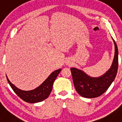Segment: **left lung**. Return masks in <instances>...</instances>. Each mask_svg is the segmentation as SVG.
I'll return each mask as SVG.
<instances>
[{"label": "left lung", "instance_id": "1", "mask_svg": "<svg viewBox=\"0 0 122 122\" xmlns=\"http://www.w3.org/2000/svg\"><path fill=\"white\" fill-rule=\"evenodd\" d=\"M115 55L111 67L103 76L92 77L83 71L75 68H70L73 83L77 93L85 98L98 97L108 89L116 78L118 70V48L115 41Z\"/></svg>", "mask_w": 122, "mask_h": 122}]
</instances>
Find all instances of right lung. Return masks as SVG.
<instances>
[{"instance_id": "add662e5", "label": "right lung", "mask_w": 122, "mask_h": 122, "mask_svg": "<svg viewBox=\"0 0 122 122\" xmlns=\"http://www.w3.org/2000/svg\"><path fill=\"white\" fill-rule=\"evenodd\" d=\"M61 69H59L52 72L39 87L29 91H24L19 89L10 81L8 77H6V79L8 84L15 92V93L22 100L27 103H38L43 101L49 97L52 91L54 82L56 80V77H57Z\"/></svg>"}]
</instances>
